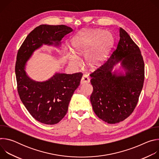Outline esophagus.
Instances as JSON below:
<instances>
[{
  "instance_id": "34e87169",
  "label": "esophagus",
  "mask_w": 159,
  "mask_h": 159,
  "mask_svg": "<svg viewBox=\"0 0 159 159\" xmlns=\"http://www.w3.org/2000/svg\"><path fill=\"white\" fill-rule=\"evenodd\" d=\"M90 82V79L88 77V75L84 74L82 77V79L80 80V84H87Z\"/></svg>"
}]
</instances>
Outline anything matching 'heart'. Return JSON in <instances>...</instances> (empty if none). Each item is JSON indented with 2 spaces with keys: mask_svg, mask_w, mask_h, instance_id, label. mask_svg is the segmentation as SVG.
I'll return each instance as SVG.
<instances>
[{
  "mask_svg": "<svg viewBox=\"0 0 159 159\" xmlns=\"http://www.w3.org/2000/svg\"><path fill=\"white\" fill-rule=\"evenodd\" d=\"M112 36L109 32L94 30L77 34L72 41V52L74 57L70 58V65L79 67L80 62L77 57L85 55L93 47L86 56L87 64L92 68L96 67L103 59L105 53L112 42Z\"/></svg>",
  "mask_w": 159,
  "mask_h": 159,
  "instance_id": "obj_1",
  "label": "heart"
}]
</instances>
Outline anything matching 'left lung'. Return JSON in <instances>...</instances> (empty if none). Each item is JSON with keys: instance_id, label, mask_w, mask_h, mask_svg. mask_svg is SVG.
Returning a JSON list of instances; mask_svg holds the SVG:
<instances>
[{"instance_id": "8db88e82", "label": "left lung", "mask_w": 159, "mask_h": 159, "mask_svg": "<svg viewBox=\"0 0 159 159\" xmlns=\"http://www.w3.org/2000/svg\"><path fill=\"white\" fill-rule=\"evenodd\" d=\"M120 40L107 60L90 74L93 92V109L98 117L109 124L127 118L137 106L143 88L145 65L139 47L123 28ZM120 61L125 74L111 72Z\"/></svg>"}]
</instances>
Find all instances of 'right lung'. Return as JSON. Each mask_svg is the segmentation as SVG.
Returning a JSON list of instances; mask_svg holds the SVG:
<instances>
[{"mask_svg": "<svg viewBox=\"0 0 159 159\" xmlns=\"http://www.w3.org/2000/svg\"><path fill=\"white\" fill-rule=\"evenodd\" d=\"M72 31L65 25H41L27 36L17 52L15 72L19 98L30 115L43 124L55 125L64 118L83 74L57 73L47 81L36 82L26 75V63L43 44L58 46Z\"/></svg>", "mask_w": 159, "mask_h": 159, "instance_id": "1", "label": "right lung"}]
</instances>
